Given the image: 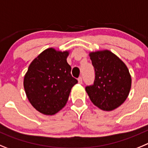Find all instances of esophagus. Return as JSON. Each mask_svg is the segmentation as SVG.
<instances>
[{
  "label": "esophagus",
  "instance_id": "34e87169",
  "mask_svg": "<svg viewBox=\"0 0 148 148\" xmlns=\"http://www.w3.org/2000/svg\"><path fill=\"white\" fill-rule=\"evenodd\" d=\"M78 82H79V84L82 83V78L81 77H79V78H78Z\"/></svg>",
  "mask_w": 148,
  "mask_h": 148
}]
</instances>
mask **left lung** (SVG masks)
<instances>
[{
	"label": "left lung",
	"instance_id": "8db88e82",
	"mask_svg": "<svg viewBox=\"0 0 148 148\" xmlns=\"http://www.w3.org/2000/svg\"><path fill=\"white\" fill-rule=\"evenodd\" d=\"M95 71L92 86L86 87L90 101L103 110H113L127 99L131 77L126 65L108 50L89 54Z\"/></svg>",
	"mask_w": 148,
	"mask_h": 148
}]
</instances>
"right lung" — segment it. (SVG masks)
Masks as SVG:
<instances>
[{
    "instance_id": "add662e5",
    "label": "right lung",
    "mask_w": 148,
    "mask_h": 148,
    "mask_svg": "<svg viewBox=\"0 0 148 148\" xmlns=\"http://www.w3.org/2000/svg\"><path fill=\"white\" fill-rule=\"evenodd\" d=\"M69 51L49 48L31 62L23 86L32 106L46 115H54L66 106L71 88L77 80L67 62Z\"/></svg>"
}]
</instances>
